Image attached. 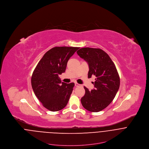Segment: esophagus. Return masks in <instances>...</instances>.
Segmentation results:
<instances>
[{
    "label": "esophagus",
    "instance_id": "esophagus-1",
    "mask_svg": "<svg viewBox=\"0 0 149 149\" xmlns=\"http://www.w3.org/2000/svg\"><path fill=\"white\" fill-rule=\"evenodd\" d=\"M75 86H83V85L78 84L77 83H75Z\"/></svg>",
    "mask_w": 149,
    "mask_h": 149
}]
</instances>
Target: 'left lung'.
Returning a JSON list of instances; mask_svg holds the SVG:
<instances>
[{"label":"left lung","instance_id":"left-lung-1","mask_svg":"<svg viewBox=\"0 0 149 149\" xmlns=\"http://www.w3.org/2000/svg\"><path fill=\"white\" fill-rule=\"evenodd\" d=\"M77 54L89 66L88 77L95 76V88L91 91L84 86L85 93L81 102L86 110L97 112L106 108L113 100L120 86L117 69L109 56L100 49L83 47Z\"/></svg>","mask_w":149,"mask_h":149}]
</instances>
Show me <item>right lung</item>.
<instances>
[{
    "label": "right lung",
    "instance_id": "add662e5",
    "mask_svg": "<svg viewBox=\"0 0 149 149\" xmlns=\"http://www.w3.org/2000/svg\"><path fill=\"white\" fill-rule=\"evenodd\" d=\"M79 49L61 46L50 49L33 73V91L43 106L49 111H60L68 104L74 84L61 82L58 75L65 72L69 59Z\"/></svg>",
    "mask_w": 149,
    "mask_h": 149
}]
</instances>
